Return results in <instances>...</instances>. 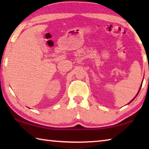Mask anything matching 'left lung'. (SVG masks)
<instances>
[{"label":"left lung","instance_id":"8db88e82","mask_svg":"<svg viewBox=\"0 0 149 149\" xmlns=\"http://www.w3.org/2000/svg\"><path fill=\"white\" fill-rule=\"evenodd\" d=\"M141 86H142V84H141V87H140V89H139V91H138V93H137V95H136V96H135V97H134V98H133V99H132V100H131V101H130V102H129V103H128V104H130V103H131V102H132V101H133V100H134V99H135V97H137V95H138V94H139V91H140V89H141Z\"/></svg>","mask_w":149,"mask_h":149}]
</instances>
